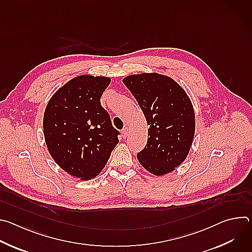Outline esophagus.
Wrapping results in <instances>:
<instances>
[{
  "mask_svg": "<svg viewBox=\"0 0 252 252\" xmlns=\"http://www.w3.org/2000/svg\"><path fill=\"white\" fill-rule=\"evenodd\" d=\"M123 134H124L125 137L127 136V134H128V127H127V126H126V127L123 129Z\"/></svg>",
  "mask_w": 252,
  "mask_h": 252,
  "instance_id": "34e87169",
  "label": "esophagus"
}]
</instances>
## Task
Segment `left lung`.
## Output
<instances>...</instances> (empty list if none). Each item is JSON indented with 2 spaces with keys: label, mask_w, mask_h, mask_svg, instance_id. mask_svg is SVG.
<instances>
[{
  "label": "left lung",
  "mask_w": 252,
  "mask_h": 252,
  "mask_svg": "<svg viewBox=\"0 0 252 252\" xmlns=\"http://www.w3.org/2000/svg\"><path fill=\"white\" fill-rule=\"evenodd\" d=\"M150 126L146 148L136 155L139 163L160 176L187 158L195 131L190 98L174 80L157 73L130 75L123 80Z\"/></svg>",
  "instance_id": "left-lung-1"
}]
</instances>
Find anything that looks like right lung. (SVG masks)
I'll use <instances>...</instances> for the list:
<instances>
[{"label":"right lung","instance_id":"right-lung-1","mask_svg":"<svg viewBox=\"0 0 252 252\" xmlns=\"http://www.w3.org/2000/svg\"><path fill=\"white\" fill-rule=\"evenodd\" d=\"M111 79L83 75L68 81L49 100L43 127L48 151L68 174L89 181L95 177L119 143L100 96Z\"/></svg>","mask_w":252,"mask_h":252}]
</instances>
